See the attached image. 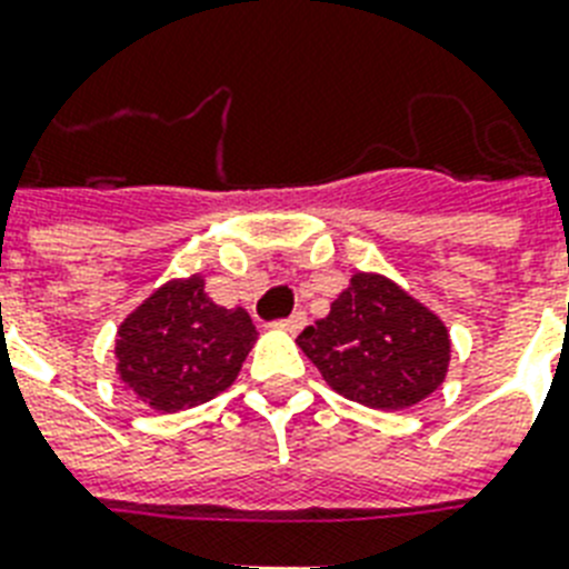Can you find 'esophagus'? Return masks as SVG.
Listing matches in <instances>:
<instances>
[{
  "label": "esophagus",
  "instance_id": "esophagus-1",
  "mask_svg": "<svg viewBox=\"0 0 569 569\" xmlns=\"http://www.w3.org/2000/svg\"><path fill=\"white\" fill-rule=\"evenodd\" d=\"M303 325H307V312H303V310L292 312V316H289V319H280V321H274V328H280V330H289V333H298V330H301Z\"/></svg>",
  "mask_w": 569,
  "mask_h": 569
}]
</instances>
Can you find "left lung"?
I'll return each instance as SVG.
<instances>
[{
  "mask_svg": "<svg viewBox=\"0 0 569 569\" xmlns=\"http://www.w3.org/2000/svg\"><path fill=\"white\" fill-rule=\"evenodd\" d=\"M298 346L339 396L375 410H405L440 387L449 330L380 274H355Z\"/></svg>",
  "mask_w": 569,
  "mask_h": 569,
  "instance_id": "1",
  "label": "left lung"
}]
</instances>
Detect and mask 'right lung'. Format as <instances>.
Returning <instances> with one entry per match:
<instances>
[{"mask_svg":"<svg viewBox=\"0 0 569 569\" xmlns=\"http://www.w3.org/2000/svg\"><path fill=\"white\" fill-rule=\"evenodd\" d=\"M257 342L244 310L209 301L203 280H171L118 328V372L162 413L197 407L230 387Z\"/></svg>","mask_w":569,"mask_h":569,"instance_id":"add662e5","label":"right lung"}]
</instances>
